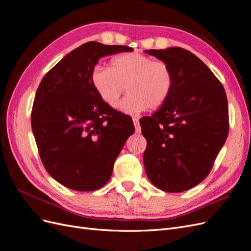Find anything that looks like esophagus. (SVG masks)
<instances>
[{
	"label": "esophagus",
	"instance_id": "obj_1",
	"mask_svg": "<svg viewBox=\"0 0 251 251\" xmlns=\"http://www.w3.org/2000/svg\"><path fill=\"white\" fill-rule=\"evenodd\" d=\"M133 123H134V126H135L136 133H140L141 128H140V125H139V120L137 118H133Z\"/></svg>",
	"mask_w": 251,
	"mask_h": 251
}]
</instances>
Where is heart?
Masks as SVG:
<instances>
[{
	"label": "heart",
	"mask_w": 251,
	"mask_h": 251,
	"mask_svg": "<svg viewBox=\"0 0 251 251\" xmlns=\"http://www.w3.org/2000/svg\"><path fill=\"white\" fill-rule=\"evenodd\" d=\"M91 83L97 96L112 109L118 107L126 89L130 94L121 103V110L136 115L148 108H160L168 101L175 76L169 64L132 52L113 58L110 68L95 66Z\"/></svg>",
	"instance_id": "1"
}]
</instances>
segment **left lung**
<instances>
[{
  "instance_id": "left-lung-1",
  "label": "left lung",
  "mask_w": 251,
  "mask_h": 251,
  "mask_svg": "<svg viewBox=\"0 0 251 251\" xmlns=\"http://www.w3.org/2000/svg\"><path fill=\"white\" fill-rule=\"evenodd\" d=\"M169 64L173 92L151 116L140 119L147 139L149 180L168 193L187 191L209 174L228 135V104L222 83L194 53L180 47L146 50Z\"/></svg>"
}]
</instances>
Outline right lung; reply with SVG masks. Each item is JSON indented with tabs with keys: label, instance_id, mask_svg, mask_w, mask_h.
I'll list each match as a JSON object with an SVG mask.
<instances>
[{
	"label": "right lung",
	"instance_id": "add662e5",
	"mask_svg": "<svg viewBox=\"0 0 251 251\" xmlns=\"http://www.w3.org/2000/svg\"><path fill=\"white\" fill-rule=\"evenodd\" d=\"M133 48L88 42L45 75L36 91L31 126L42 162L64 186L92 192L110 180L132 118L108 107L94 91L91 72L100 58Z\"/></svg>",
	"mask_w": 251,
	"mask_h": 251
}]
</instances>
